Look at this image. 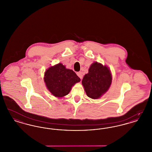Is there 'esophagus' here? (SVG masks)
<instances>
[{
  "label": "esophagus",
  "mask_w": 152,
  "mask_h": 152,
  "mask_svg": "<svg viewBox=\"0 0 152 152\" xmlns=\"http://www.w3.org/2000/svg\"><path fill=\"white\" fill-rule=\"evenodd\" d=\"M77 75L79 77L80 79H81L83 78V74H82L81 72H79L77 73Z\"/></svg>",
  "instance_id": "esophagus-1"
}]
</instances>
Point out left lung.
Here are the masks:
<instances>
[{"instance_id":"left-lung-1","label":"left lung","mask_w":152,"mask_h":152,"mask_svg":"<svg viewBox=\"0 0 152 152\" xmlns=\"http://www.w3.org/2000/svg\"><path fill=\"white\" fill-rule=\"evenodd\" d=\"M112 80L108 67L94 62L91 65L88 73L84 76L82 84L89 97L97 99L108 90Z\"/></svg>"}]
</instances>
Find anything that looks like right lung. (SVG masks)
<instances>
[{"label": "right lung", "mask_w": 152, "mask_h": 152, "mask_svg": "<svg viewBox=\"0 0 152 152\" xmlns=\"http://www.w3.org/2000/svg\"><path fill=\"white\" fill-rule=\"evenodd\" d=\"M44 79L48 91L54 96L58 98L68 94L72 87L80 81L73 71L66 69L61 63L47 69Z\"/></svg>", "instance_id": "obj_1"}]
</instances>
